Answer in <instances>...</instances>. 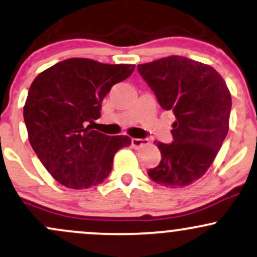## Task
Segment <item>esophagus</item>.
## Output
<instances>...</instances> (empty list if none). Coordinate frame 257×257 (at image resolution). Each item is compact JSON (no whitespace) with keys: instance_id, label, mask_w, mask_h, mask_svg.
Masks as SVG:
<instances>
[{"instance_id":"esophagus-1","label":"esophagus","mask_w":257,"mask_h":257,"mask_svg":"<svg viewBox=\"0 0 257 257\" xmlns=\"http://www.w3.org/2000/svg\"><path fill=\"white\" fill-rule=\"evenodd\" d=\"M148 139H138V138H133V139H132V146H133L134 149H140L143 148V146L148 145Z\"/></svg>"}]
</instances>
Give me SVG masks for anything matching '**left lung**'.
<instances>
[{"label":"left lung","mask_w":257,"mask_h":257,"mask_svg":"<svg viewBox=\"0 0 257 257\" xmlns=\"http://www.w3.org/2000/svg\"><path fill=\"white\" fill-rule=\"evenodd\" d=\"M160 106L173 112V143H156L159 166L148 171L155 183L184 188L201 178L218 154L228 129L232 97L216 69L182 56L138 66Z\"/></svg>","instance_id":"left-lung-1"}]
</instances>
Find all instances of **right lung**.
<instances>
[{"label":"right lung","instance_id":"obj_1","mask_svg":"<svg viewBox=\"0 0 257 257\" xmlns=\"http://www.w3.org/2000/svg\"><path fill=\"white\" fill-rule=\"evenodd\" d=\"M134 69V64L69 58L34 79L23 109L28 137L44 167L62 185L100 184L111 173L115 152L132 144L126 135L109 137L88 123L100 118L111 87Z\"/></svg>","mask_w":257,"mask_h":257}]
</instances>
